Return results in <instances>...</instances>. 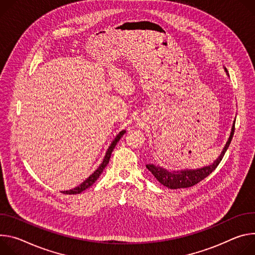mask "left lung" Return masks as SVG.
<instances>
[{
	"label": "left lung",
	"instance_id": "obj_1",
	"mask_svg": "<svg viewBox=\"0 0 255 255\" xmlns=\"http://www.w3.org/2000/svg\"><path fill=\"white\" fill-rule=\"evenodd\" d=\"M225 71L227 72V70L225 69ZM234 130H235V123L233 124L232 129H231V133L230 136L226 143L221 155L218 157V159L209 166H205L203 168L200 169H195V170H181V171H168L166 169L160 167V166H156L154 164H148L146 165V167L148 168V170L150 172H152V174L156 177V179L163 184L164 186L171 188V189H177V188H186V187H190L193 186L195 184L199 183L200 181H202L203 179H205L207 176H209L215 169L218 167V165L220 164V162L222 161L226 151H227L233 134H234Z\"/></svg>",
	"mask_w": 255,
	"mask_h": 255
}]
</instances>
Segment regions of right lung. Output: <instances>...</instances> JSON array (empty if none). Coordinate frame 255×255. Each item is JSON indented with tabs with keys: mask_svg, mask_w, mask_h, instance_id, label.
Masks as SVG:
<instances>
[{
	"mask_svg": "<svg viewBox=\"0 0 255 255\" xmlns=\"http://www.w3.org/2000/svg\"><path fill=\"white\" fill-rule=\"evenodd\" d=\"M125 132H126V130H122V131L116 136V138L113 139V142L111 143V145L109 146V148H108L107 151H106V154H105V156H104V159H103L102 163L99 165V167L96 169V170H95L86 180L83 181L79 186H77V187H75V188H73V189L63 191V193H65V194H77V193H81L83 190H85L86 188L90 187V186L99 178V176H100L101 173L103 172L104 168L107 166V164H108V162H109V159H110V156H111V153H112L113 149H115V147L117 146L118 142L121 139V137L124 135Z\"/></svg>",
	"mask_w": 255,
	"mask_h": 255,
	"instance_id": "1",
	"label": "right lung"
}]
</instances>
